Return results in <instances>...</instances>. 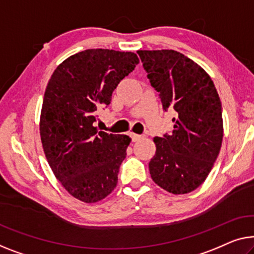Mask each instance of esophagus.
Here are the masks:
<instances>
[{
  "instance_id": "obj_1",
  "label": "esophagus",
  "mask_w": 254,
  "mask_h": 254,
  "mask_svg": "<svg viewBox=\"0 0 254 254\" xmlns=\"http://www.w3.org/2000/svg\"><path fill=\"white\" fill-rule=\"evenodd\" d=\"M130 135L133 141H139V140H141L146 137V134H137V133H131Z\"/></svg>"
}]
</instances>
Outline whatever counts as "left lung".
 <instances>
[{"label":"left lung","instance_id":"left-lung-1","mask_svg":"<svg viewBox=\"0 0 254 254\" xmlns=\"http://www.w3.org/2000/svg\"><path fill=\"white\" fill-rule=\"evenodd\" d=\"M164 111L175 109L171 134L155 137L151 179L172 194L195 190L209 176L224 137L221 101L209 74L175 50L137 51Z\"/></svg>","mask_w":254,"mask_h":254}]
</instances>
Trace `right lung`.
Segmentation results:
<instances>
[{"instance_id": "obj_1", "label": "right lung", "mask_w": 254, "mask_h": 254, "mask_svg": "<svg viewBox=\"0 0 254 254\" xmlns=\"http://www.w3.org/2000/svg\"><path fill=\"white\" fill-rule=\"evenodd\" d=\"M139 64L133 52L89 49L56 68L45 89L40 134L45 157L71 196L96 203L114 190L131 139L94 127L97 109Z\"/></svg>"}]
</instances>
